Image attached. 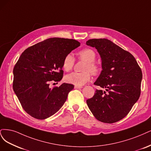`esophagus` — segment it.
Returning a JSON list of instances; mask_svg holds the SVG:
<instances>
[{
	"mask_svg": "<svg viewBox=\"0 0 151 151\" xmlns=\"http://www.w3.org/2000/svg\"><path fill=\"white\" fill-rule=\"evenodd\" d=\"M74 88H75V89H80V88H82V86H78V85H75Z\"/></svg>",
	"mask_w": 151,
	"mask_h": 151,
	"instance_id": "esophagus-1",
	"label": "esophagus"
}]
</instances>
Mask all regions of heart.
<instances>
[{
  "instance_id": "1",
  "label": "heart",
  "mask_w": 151,
  "mask_h": 151,
  "mask_svg": "<svg viewBox=\"0 0 151 151\" xmlns=\"http://www.w3.org/2000/svg\"><path fill=\"white\" fill-rule=\"evenodd\" d=\"M79 58L86 62L84 65L82 73L73 72L67 75L65 79L67 83L78 86H82L88 82L90 79V72L92 75H96L100 70V66L94 61L96 58L95 52L91 49L86 48L78 52ZM75 64V58L71 53H69L65 56L63 61V67L66 71L72 70Z\"/></svg>"
}]
</instances>
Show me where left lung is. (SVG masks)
Returning a JSON list of instances; mask_svg holds the SVG:
<instances>
[{"mask_svg":"<svg viewBox=\"0 0 151 151\" xmlns=\"http://www.w3.org/2000/svg\"><path fill=\"white\" fill-rule=\"evenodd\" d=\"M86 44L95 47L100 56L102 70L94 84L105 89L96 90L87 105L101 122H116L139 99L142 71L132 55L107 39H92Z\"/></svg>","mask_w":151,"mask_h":151,"instance_id":"1","label":"left lung"}]
</instances>
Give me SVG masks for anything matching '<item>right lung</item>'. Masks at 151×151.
I'll use <instances>...</instances> for the list:
<instances>
[{
    "instance_id": "obj_1",
    "label": "right lung",
    "mask_w": 151,
    "mask_h": 151,
    "mask_svg": "<svg viewBox=\"0 0 151 151\" xmlns=\"http://www.w3.org/2000/svg\"><path fill=\"white\" fill-rule=\"evenodd\" d=\"M80 46L75 40L52 37L24 51L13 70V90L24 110L32 117L44 120L56 114L74 85L63 83L50 87L51 81L63 78L65 56Z\"/></svg>"
}]
</instances>
